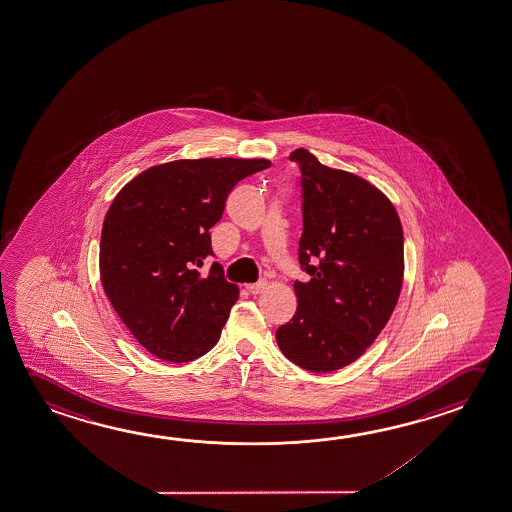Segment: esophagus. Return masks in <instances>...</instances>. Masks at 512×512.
I'll list each match as a JSON object with an SVG mask.
<instances>
[{
  "label": "esophagus",
  "instance_id": "1",
  "mask_svg": "<svg viewBox=\"0 0 512 512\" xmlns=\"http://www.w3.org/2000/svg\"><path fill=\"white\" fill-rule=\"evenodd\" d=\"M268 287V282L266 280H260L257 284H248L246 285V289H248V293L252 294H260L264 289Z\"/></svg>",
  "mask_w": 512,
  "mask_h": 512
}]
</instances>
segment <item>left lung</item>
<instances>
[{
  "mask_svg": "<svg viewBox=\"0 0 512 512\" xmlns=\"http://www.w3.org/2000/svg\"><path fill=\"white\" fill-rule=\"evenodd\" d=\"M302 169L303 234L298 259L309 282H294L296 314L277 330L278 348L312 373L357 361L393 314L403 282V230L378 187L291 153Z\"/></svg>",
  "mask_w": 512,
  "mask_h": 512,
  "instance_id": "8db88e82",
  "label": "left lung"
}]
</instances>
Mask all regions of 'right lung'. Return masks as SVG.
Masks as SVG:
<instances>
[{
    "label": "right lung",
    "instance_id": "1",
    "mask_svg": "<svg viewBox=\"0 0 512 512\" xmlns=\"http://www.w3.org/2000/svg\"><path fill=\"white\" fill-rule=\"evenodd\" d=\"M268 159H182L148 168L103 219L100 277L125 327L151 355L189 362L218 343L239 287L203 266L228 193Z\"/></svg>",
    "mask_w": 512,
    "mask_h": 512
}]
</instances>
